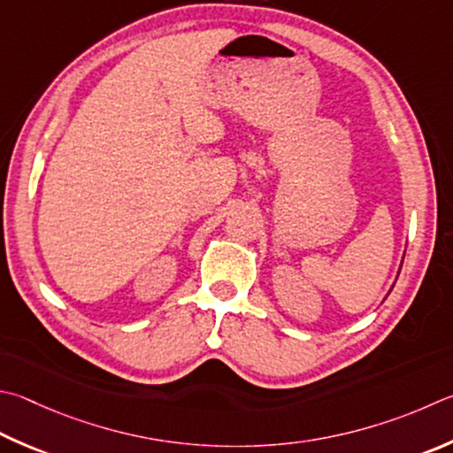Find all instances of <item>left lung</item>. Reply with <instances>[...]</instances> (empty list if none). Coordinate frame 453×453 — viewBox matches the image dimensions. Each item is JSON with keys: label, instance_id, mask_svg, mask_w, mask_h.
<instances>
[{"label": "left lung", "instance_id": "1", "mask_svg": "<svg viewBox=\"0 0 453 453\" xmlns=\"http://www.w3.org/2000/svg\"><path fill=\"white\" fill-rule=\"evenodd\" d=\"M400 267H402V265H400ZM398 273H400V271H398ZM392 287H394V285H392ZM390 291H392V289H390Z\"/></svg>", "mask_w": 453, "mask_h": 453}]
</instances>
